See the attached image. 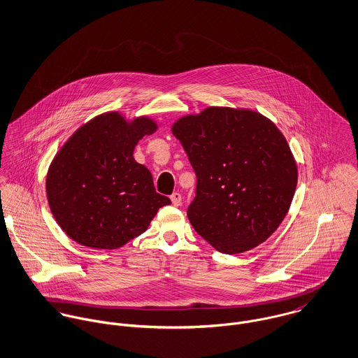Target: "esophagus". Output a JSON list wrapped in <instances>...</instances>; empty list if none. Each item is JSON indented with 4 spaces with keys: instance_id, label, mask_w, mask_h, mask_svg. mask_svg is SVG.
Listing matches in <instances>:
<instances>
[{
    "instance_id": "obj_1",
    "label": "esophagus",
    "mask_w": 358,
    "mask_h": 358,
    "mask_svg": "<svg viewBox=\"0 0 358 358\" xmlns=\"http://www.w3.org/2000/svg\"><path fill=\"white\" fill-rule=\"evenodd\" d=\"M171 201L175 206H180L182 205V194L180 193H173L171 196Z\"/></svg>"
}]
</instances>
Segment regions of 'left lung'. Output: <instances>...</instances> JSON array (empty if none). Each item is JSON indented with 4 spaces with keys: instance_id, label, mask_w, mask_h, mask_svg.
<instances>
[{
    "instance_id": "8db88e82",
    "label": "left lung",
    "mask_w": 358,
    "mask_h": 358,
    "mask_svg": "<svg viewBox=\"0 0 358 358\" xmlns=\"http://www.w3.org/2000/svg\"><path fill=\"white\" fill-rule=\"evenodd\" d=\"M197 176L194 230L234 255L266 241L292 203L298 168L278 128L252 110L208 107L172 125Z\"/></svg>"
}]
</instances>
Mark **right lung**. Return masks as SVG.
I'll list each match as a JSON object with an SVG mask.
<instances>
[{"label": "right lung", "instance_id": "obj_1", "mask_svg": "<svg viewBox=\"0 0 358 358\" xmlns=\"http://www.w3.org/2000/svg\"><path fill=\"white\" fill-rule=\"evenodd\" d=\"M157 129L153 120L127 122L118 113L95 117L66 142L47 175V197L63 231L81 245L115 250L148 230L171 200L155 192L134 149Z\"/></svg>", "mask_w": 358, "mask_h": 358}]
</instances>
